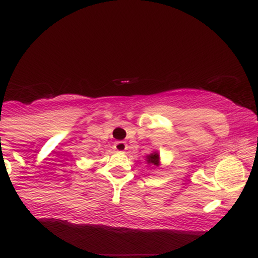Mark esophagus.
I'll use <instances>...</instances> for the list:
<instances>
[{
    "mask_svg": "<svg viewBox=\"0 0 258 258\" xmlns=\"http://www.w3.org/2000/svg\"><path fill=\"white\" fill-rule=\"evenodd\" d=\"M114 149L116 150V152H125V150L127 149V144L125 143V142H122V141L115 142Z\"/></svg>",
    "mask_w": 258,
    "mask_h": 258,
    "instance_id": "1",
    "label": "esophagus"
}]
</instances>
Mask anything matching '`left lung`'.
<instances>
[{"label": "left lung", "mask_w": 258, "mask_h": 258, "mask_svg": "<svg viewBox=\"0 0 258 258\" xmlns=\"http://www.w3.org/2000/svg\"><path fill=\"white\" fill-rule=\"evenodd\" d=\"M147 162L150 165V166H159L160 165V158L159 153L154 152L150 154V155L147 156Z\"/></svg>", "instance_id": "1"}]
</instances>
